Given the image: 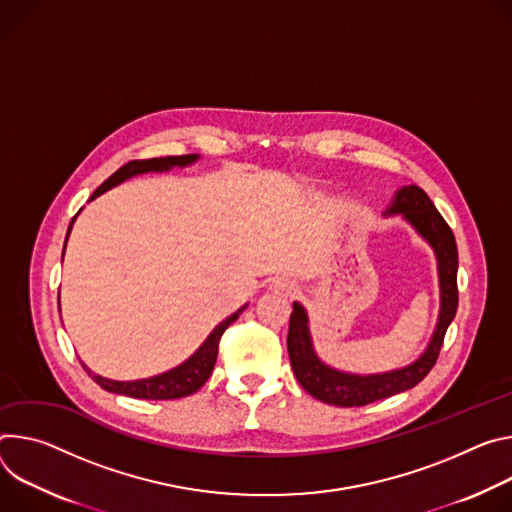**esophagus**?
Listing matches in <instances>:
<instances>
[{
    "label": "esophagus",
    "instance_id": "esophagus-1",
    "mask_svg": "<svg viewBox=\"0 0 512 512\" xmlns=\"http://www.w3.org/2000/svg\"><path fill=\"white\" fill-rule=\"evenodd\" d=\"M274 293H280V295H293L297 291V285L295 282H291L289 278H278L272 282L270 287Z\"/></svg>",
    "mask_w": 512,
    "mask_h": 512
}]
</instances>
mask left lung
<instances>
[{
  "label": "left lung",
  "mask_w": 512,
  "mask_h": 512,
  "mask_svg": "<svg viewBox=\"0 0 512 512\" xmlns=\"http://www.w3.org/2000/svg\"><path fill=\"white\" fill-rule=\"evenodd\" d=\"M388 213H403L405 219L413 223L415 230L433 246L437 254L441 287L439 321L429 348L415 364L386 374L356 376L337 372L317 358L307 327V313L299 303H293L287 335L291 366L299 384L311 396H315L317 401H323L327 405L364 407L417 386L435 366L443 346L445 331L458 311V246L451 227L435 209L433 201L421 187H403L394 195Z\"/></svg>",
  "instance_id": "1"
}]
</instances>
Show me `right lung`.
<instances>
[{
    "label": "right lung",
    "instance_id": "right-lung-1",
    "mask_svg": "<svg viewBox=\"0 0 512 512\" xmlns=\"http://www.w3.org/2000/svg\"><path fill=\"white\" fill-rule=\"evenodd\" d=\"M197 160V154H183V156H166V158H146V160H130L128 164H124L122 168H118L101 187L95 189V193L91 195V199L99 197L101 193H105L107 189L120 185L122 181L134 177V175H142V173H150V170H168L173 166H187L191 162ZM75 221V217H73ZM73 221L69 225V232L73 227ZM67 232V238H69ZM67 246V240H65ZM244 309V307H242ZM240 311H236L234 315L227 317L225 321H221L203 342V346L181 366L168 370L164 374L152 376V378H144V380H132V382H118V380H109L103 378L99 374H93L85 364H81L85 368V372L107 392H116V394H126L132 396V399H146V401H173V399H183V396H189L193 392H197L207 378L213 372L215 360H217V348H219V339L223 335V331L230 327L238 317Z\"/></svg>",
    "mask_w": 512,
    "mask_h": 512
}]
</instances>
